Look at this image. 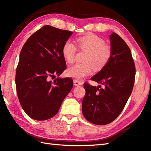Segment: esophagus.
<instances>
[{
	"label": "esophagus",
	"instance_id": "1",
	"mask_svg": "<svg viewBox=\"0 0 151 151\" xmlns=\"http://www.w3.org/2000/svg\"><path fill=\"white\" fill-rule=\"evenodd\" d=\"M73 83H74V85L75 86H81L82 84V82H81L80 81H78V80H74L73 81Z\"/></svg>",
	"mask_w": 151,
	"mask_h": 151
}]
</instances>
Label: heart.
<instances>
[{
	"label": "heart",
	"mask_w": 151,
	"mask_h": 151,
	"mask_svg": "<svg viewBox=\"0 0 151 151\" xmlns=\"http://www.w3.org/2000/svg\"><path fill=\"white\" fill-rule=\"evenodd\" d=\"M79 47L88 50L84 61L85 63H77L70 66L67 70V75L76 79L81 80L91 75L93 67L101 69L106 65L111 56L110 48L105 45L104 41L95 34H88L77 40ZM76 47L71 41L67 40L62 47L63 58L68 63L75 60Z\"/></svg>",
	"instance_id": "heart-1"
}]
</instances>
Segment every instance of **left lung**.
<instances>
[{
	"label": "left lung",
	"mask_w": 151,
	"mask_h": 151,
	"mask_svg": "<svg viewBox=\"0 0 151 151\" xmlns=\"http://www.w3.org/2000/svg\"><path fill=\"white\" fill-rule=\"evenodd\" d=\"M111 56L108 63L91 78L104 88L84 83L86 95L82 114L90 123L104 125L111 123L123 111L131 95L136 69L129 46L117 34L110 35Z\"/></svg>",
	"instance_id": "obj_1"
}]
</instances>
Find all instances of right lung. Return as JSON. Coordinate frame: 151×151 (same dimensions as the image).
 Segmentation results:
<instances>
[{
  "label": "right lung",
  "instance_id": "obj_1",
  "mask_svg": "<svg viewBox=\"0 0 151 151\" xmlns=\"http://www.w3.org/2000/svg\"><path fill=\"white\" fill-rule=\"evenodd\" d=\"M73 34L46 25L33 34L22 47L16 69L15 84L21 106L37 121L54 117L73 86L70 78L60 76L66 69L62 50Z\"/></svg>",
  "mask_w": 151,
  "mask_h": 151
}]
</instances>
